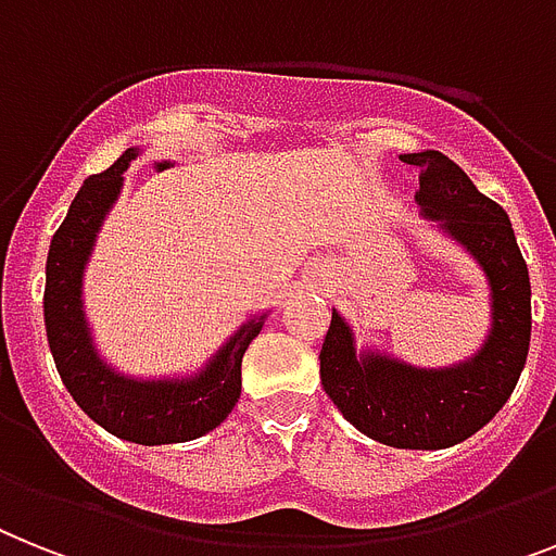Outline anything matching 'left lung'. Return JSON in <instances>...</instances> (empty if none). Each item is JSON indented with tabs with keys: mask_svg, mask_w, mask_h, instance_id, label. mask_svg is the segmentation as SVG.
Instances as JSON below:
<instances>
[{
	"mask_svg": "<svg viewBox=\"0 0 556 556\" xmlns=\"http://www.w3.org/2000/svg\"><path fill=\"white\" fill-rule=\"evenodd\" d=\"M420 167V218L475 261L489 289V329L457 364L417 366L371 343L332 309L320 350V383L366 438L394 448H448L480 432L511 397L529 357L531 283L506 210L485 199L438 150L406 153Z\"/></svg>",
	"mask_w": 556,
	"mask_h": 556,
	"instance_id": "left-lung-1",
	"label": "left lung"
}]
</instances>
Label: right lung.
<instances>
[{
	"label": "right lung",
	"mask_w": 556,
	"mask_h": 556,
	"mask_svg": "<svg viewBox=\"0 0 556 556\" xmlns=\"http://www.w3.org/2000/svg\"><path fill=\"white\" fill-rule=\"evenodd\" d=\"M144 147H127L116 164L90 176L76 192L50 241L45 267V329L59 378L93 424L139 446L204 438L222 426L241 397V361L273 309L241 324L199 369L178 375H130L96 346L85 312V273L110 210L122 195L124 173Z\"/></svg>",
	"instance_id": "obj_1"
}]
</instances>
